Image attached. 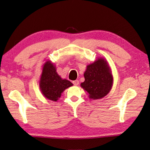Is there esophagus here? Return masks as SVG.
<instances>
[{"label":"esophagus","mask_w":150,"mask_h":150,"mask_svg":"<svg viewBox=\"0 0 150 150\" xmlns=\"http://www.w3.org/2000/svg\"><path fill=\"white\" fill-rule=\"evenodd\" d=\"M79 81L78 80H75L74 81H72V83H73V84L74 86H78L79 84Z\"/></svg>","instance_id":"esophagus-1"}]
</instances>
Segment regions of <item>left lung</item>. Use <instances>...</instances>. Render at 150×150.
<instances>
[{
	"label": "left lung",
	"instance_id": "obj_1",
	"mask_svg": "<svg viewBox=\"0 0 150 150\" xmlns=\"http://www.w3.org/2000/svg\"><path fill=\"white\" fill-rule=\"evenodd\" d=\"M85 81L81 87L89 94L91 99H99L106 96L112 87L113 77L107 61L99 57L86 67Z\"/></svg>",
	"mask_w": 150,
	"mask_h": 150
}]
</instances>
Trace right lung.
I'll return each mask as SVG.
<instances>
[{
  "label": "right lung",
  "mask_w": 150,
  "mask_h": 150,
  "mask_svg": "<svg viewBox=\"0 0 150 150\" xmlns=\"http://www.w3.org/2000/svg\"><path fill=\"white\" fill-rule=\"evenodd\" d=\"M72 85L69 81L61 78L56 72V66L51 61L44 63L39 80V88L45 98L57 101L64 91Z\"/></svg>",
  "instance_id": "right-lung-1"
}]
</instances>
